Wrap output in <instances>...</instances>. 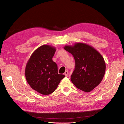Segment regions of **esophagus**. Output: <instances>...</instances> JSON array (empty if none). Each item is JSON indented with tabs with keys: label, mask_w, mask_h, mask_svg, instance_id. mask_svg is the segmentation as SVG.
I'll return each instance as SVG.
<instances>
[{
	"label": "esophagus",
	"mask_w": 124,
	"mask_h": 124,
	"mask_svg": "<svg viewBox=\"0 0 124 124\" xmlns=\"http://www.w3.org/2000/svg\"><path fill=\"white\" fill-rule=\"evenodd\" d=\"M64 75H65V76H66V77H68V75H69V72H68V71H66L65 72Z\"/></svg>",
	"instance_id": "34e87169"
}]
</instances>
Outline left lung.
I'll list each match as a JSON object with an SVG mask.
<instances>
[{
    "instance_id": "left-lung-1",
    "label": "left lung",
    "mask_w": 124,
    "mask_h": 124,
    "mask_svg": "<svg viewBox=\"0 0 124 124\" xmlns=\"http://www.w3.org/2000/svg\"><path fill=\"white\" fill-rule=\"evenodd\" d=\"M64 49L72 54L75 68L71 77L75 86L85 92H90L102 81L106 70L103 57L92 46L83 42L65 46Z\"/></svg>"
}]
</instances>
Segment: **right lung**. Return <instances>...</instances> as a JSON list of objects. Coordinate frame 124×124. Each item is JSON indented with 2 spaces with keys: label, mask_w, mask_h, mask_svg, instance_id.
<instances>
[{
  "label": "right lung",
  "mask_w": 124,
  "mask_h": 124,
  "mask_svg": "<svg viewBox=\"0 0 124 124\" xmlns=\"http://www.w3.org/2000/svg\"><path fill=\"white\" fill-rule=\"evenodd\" d=\"M54 46L45 44L37 48L28 60L25 69L27 82L34 91L42 95L53 93L65 77L58 73V66L52 58Z\"/></svg>",
  "instance_id": "obj_1"
}]
</instances>
